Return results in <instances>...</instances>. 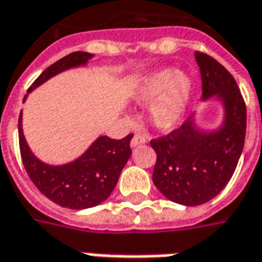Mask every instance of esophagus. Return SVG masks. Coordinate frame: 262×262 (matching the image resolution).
<instances>
[{"label": "esophagus", "mask_w": 262, "mask_h": 262, "mask_svg": "<svg viewBox=\"0 0 262 262\" xmlns=\"http://www.w3.org/2000/svg\"><path fill=\"white\" fill-rule=\"evenodd\" d=\"M145 142H146V138L144 137V135L137 134V135H134V138L131 140V146L134 148V146L142 145V144H145Z\"/></svg>", "instance_id": "obj_1"}]
</instances>
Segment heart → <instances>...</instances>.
I'll return each mask as SVG.
<instances>
[{
	"instance_id": "1",
	"label": "heart",
	"mask_w": 262,
	"mask_h": 262,
	"mask_svg": "<svg viewBox=\"0 0 262 262\" xmlns=\"http://www.w3.org/2000/svg\"><path fill=\"white\" fill-rule=\"evenodd\" d=\"M190 96V81L173 69H164L146 76L134 93V101L151 107L152 122L169 131L178 125Z\"/></svg>"
}]
</instances>
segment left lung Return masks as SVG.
<instances>
[{
    "label": "left lung",
    "instance_id": "8db88e82",
    "mask_svg": "<svg viewBox=\"0 0 262 262\" xmlns=\"http://www.w3.org/2000/svg\"><path fill=\"white\" fill-rule=\"evenodd\" d=\"M202 97L217 96L226 107L223 127L206 134L186 120L169 134L151 140L157 154L152 181L159 192L183 206L203 205L223 190L234 173L246 140L247 111L234 77L203 52L194 53Z\"/></svg>",
    "mask_w": 262,
    "mask_h": 262
}]
</instances>
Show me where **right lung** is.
Wrapping results in <instances>:
<instances>
[{
  "label": "right lung",
  "instance_id": "right-lung-1",
  "mask_svg": "<svg viewBox=\"0 0 262 262\" xmlns=\"http://www.w3.org/2000/svg\"><path fill=\"white\" fill-rule=\"evenodd\" d=\"M92 56L87 52H73L59 59L40 73L28 93L66 69L84 64ZM25 98L27 94L24 101ZM18 135L22 164L33 185L53 203L73 210L94 207L104 202L116 187L122 168L131 157L129 142L133 134L122 140L100 137L75 162L52 166L40 162L29 149L22 133V113L18 118Z\"/></svg>",
  "mask_w": 262,
  "mask_h": 262
}]
</instances>
